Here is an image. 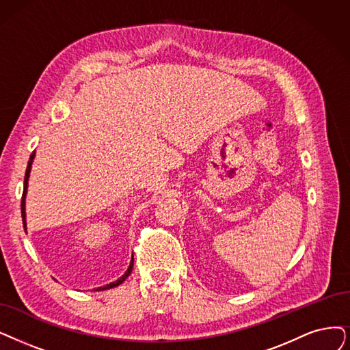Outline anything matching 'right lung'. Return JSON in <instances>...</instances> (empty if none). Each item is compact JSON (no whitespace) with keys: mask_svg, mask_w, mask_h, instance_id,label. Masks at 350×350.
<instances>
[{"mask_svg":"<svg viewBox=\"0 0 350 350\" xmlns=\"http://www.w3.org/2000/svg\"><path fill=\"white\" fill-rule=\"evenodd\" d=\"M33 159H34V153H31L30 161H29V166H27V170H25V176H24V191H23V198H21V217H23L24 230H27V228H25V193H27V185H29V176H30V171H31V163H33ZM132 269H133V258H132V261H131V265H129L128 271L124 273V274L119 278V280H116V282H113V283H110V284H106V286H103V287L96 288V290H97V291H103V290H109V288H113V287L119 286L120 283H123V282L126 280V278L131 275Z\"/></svg>","mask_w":350,"mask_h":350,"instance_id":"right-lung-1","label":"right lung"}]
</instances>
